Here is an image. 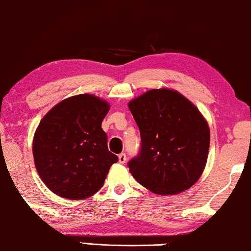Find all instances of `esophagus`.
<instances>
[{
    "mask_svg": "<svg viewBox=\"0 0 251 251\" xmlns=\"http://www.w3.org/2000/svg\"><path fill=\"white\" fill-rule=\"evenodd\" d=\"M126 160H127V157H126L125 153H122L118 155V162L121 163V164H124V163H126Z\"/></svg>",
    "mask_w": 251,
    "mask_h": 251,
    "instance_id": "esophagus-1",
    "label": "esophagus"
}]
</instances>
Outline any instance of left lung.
I'll use <instances>...</instances> for the list:
<instances>
[{"label": "left lung", "mask_w": 251, "mask_h": 251, "mask_svg": "<svg viewBox=\"0 0 251 251\" xmlns=\"http://www.w3.org/2000/svg\"><path fill=\"white\" fill-rule=\"evenodd\" d=\"M141 132L140 155L128 163L141 185L158 196L190 189L203 173L210 147L208 122L176 90L151 89L128 102Z\"/></svg>", "instance_id": "left-lung-1"}]
</instances>
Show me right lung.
Here are the masks:
<instances>
[{
    "label": "right lung",
    "mask_w": 251,
    "mask_h": 251,
    "mask_svg": "<svg viewBox=\"0 0 251 251\" xmlns=\"http://www.w3.org/2000/svg\"><path fill=\"white\" fill-rule=\"evenodd\" d=\"M105 99L80 94L63 99L43 116L33 136L35 169L51 192L70 200L88 199L104 185L118 161L107 146Z\"/></svg>",
    "instance_id": "add662e5"
}]
</instances>
